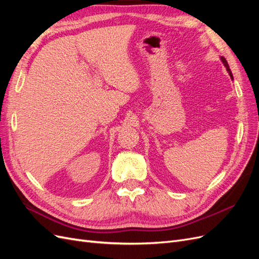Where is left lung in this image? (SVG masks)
<instances>
[{"label":"left lung","mask_w":259,"mask_h":259,"mask_svg":"<svg viewBox=\"0 0 259 259\" xmlns=\"http://www.w3.org/2000/svg\"><path fill=\"white\" fill-rule=\"evenodd\" d=\"M222 61H223V64H224V66L226 67V69H227V71H228V73H229V75H230V77L231 79H233V75H232V72H231V70H230V68H229V65H228V62H227V60L224 58V57H222Z\"/></svg>","instance_id":"8db88e82"}]
</instances>
